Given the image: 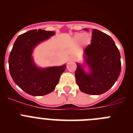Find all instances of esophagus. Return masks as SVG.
Instances as JSON below:
<instances>
[{"label":"esophagus","instance_id":"1","mask_svg":"<svg viewBox=\"0 0 133 133\" xmlns=\"http://www.w3.org/2000/svg\"><path fill=\"white\" fill-rule=\"evenodd\" d=\"M71 60H72V61H74V57H71Z\"/></svg>","mask_w":133,"mask_h":133}]
</instances>
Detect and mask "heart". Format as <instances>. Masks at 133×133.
Instances as JSON below:
<instances>
[{"label":"heart","instance_id":"obj_1","mask_svg":"<svg viewBox=\"0 0 133 133\" xmlns=\"http://www.w3.org/2000/svg\"><path fill=\"white\" fill-rule=\"evenodd\" d=\"M75 39L77 41H79L81 40H83L85 42H87V41H89V36L86 34H78L77 35H76L75 36Z\"/></svg>","mask_w":133,"mask_h":133}]
</instances>
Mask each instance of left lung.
Segmentation results:
<instances>
[{
  "instance_id": "left-lung-1",
  "label": "left lung",
  "mask_w": 133,
  "mask_h": 133,
  "mask_svg": "<svg viewBox=\"0 0 133 133\" xmlns=\"http://www.w3.org/2000/svg\"><path fill=\"white\" fill-rule=\"evenodd\" d=\"M84 62L77 63L75 78L80 90L86 94L98 95L106 92L121 73L118 48L110 36L97 29L92 30L91 43L84 50ZM86 67L89 71L85 70Z\"/></svg>"
}]
</instances>
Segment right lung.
<instances>
[{
    "mask_svg": "<svg viewBox=\"0 0 133 133\" xmlns=\"http://www.w3.org/2000/svg\"><path fill=\"white\" fill-rule=\"evenodd\" d=\"M55 35L54 31L31 30L18 36L9 58V70L14 82L32 96H43L52 92L58 83L66 64L40 68L32 58L36 46Z\"/></svg>",
    "mask_w": 133,
    "mask_h": 133,
    "instance_id": "1",
    "label": "right lung"
}]
</instances>
